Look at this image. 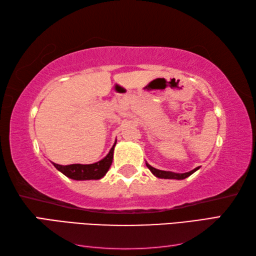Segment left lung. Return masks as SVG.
<instances>
[{
    "mask_svg": "<svg viewBox=\"0 0 256 256\" xmlns=\"http://www.w3.org/2000/svg\"><path fill=\"white\" fill-rule=\"evenodd\" d=\"M146 166H148V170L152 172V174L157 178H164V179H177V180H182V179H184L189 177L190 175H192L194 172H197L199 170V167H196L194 170H190L188 172H182V174H178V172H166V170H156V168L152 167L148 162H146Z\"/></svg>",
    "mask_w": 256,
    "mask_h": 256,
    "instance_id": "8db88e82",
    "label": "left lung"
}]
</instances>
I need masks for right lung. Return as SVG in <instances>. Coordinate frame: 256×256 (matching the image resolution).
Listing matches in <instances>:
<instances>
[{
	"instance_id": "right-lung-1",
	"label": "right lung",
	"mask_w": 256,
	"mask_h": 256,
	"mask_svg": "<svg viewBox=\"0 0 256 256\" xmlns=\"http://www.w3.org/2000/svg\"><path fill=\"white\" fill-rule=\"evenodd\" d=\"M116 142L113 144L112 148L108 152V155L102 158L101 160L94 162V164L89 165H82V164H72V165H58L52 162L57 170L62 172L64 176L68 178H72L74 180H98L102 177L106 176L108 168L112 165L113 160V152L114 146H116Z\"/></svg>"
}]
</instances>
